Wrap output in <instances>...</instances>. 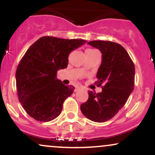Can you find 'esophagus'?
<instances>
[{
  "label": "esophagus",
  "mask_w": 155,
  "mask_h": 155,
  "mask_svg": "<svg viewBox=\"0 0 155 155\" xmlns=\"http://www.w3.org/2000/svg\"><path fill=\"white\" fill-rule=\"evenodd\" d=\"M80 90H81V88L79 87H77L75 88V90H74V91H75V92H78V91H79Z\"/></svg>",
  "instance_id": "obj_1"
}]
</instances>
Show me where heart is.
<instances>
[{
  "mask_svg": "<svg viewBox=\"0 0 155 155\" xmlns=\"http://www.w3.org/2000/svg\"><path fill=\"white\" fill-rule=\"evenodd\" d=\"M89 51H92V50H95V49H87Z\"/></svg>",
  "mask_w": 155,
  "mask_h": 155,
  "instance_id": "b5f03b06",
  "label": "heart"
}]
</instances>
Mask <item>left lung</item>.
I'll return each mask as SVG.
<instances>
[{
    "instance_id": "1",
    "label": "left lung",
    "mask_w": 155,
    "mask_h": 155,
    "mask_svg": "<svg viewBox=\"0 0 155 155\" xmlns=\"http://www.w3.org/2000/svg\"><path fill=\"white\" fill-rule=\"evenodd\" d=\"M102 53L97 73V82L102 92H89V98L80 106L89 120L104 122L111 120L126 104L134 89L135 65L128 53L120 44L108 41L88 42Z\"/></svg>"
}]
</instances>
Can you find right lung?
I'll use <instances>...</instances> for the list:
<instances>
[{"instance_id":"add662e5","label":"right lung","mask_w":155,"mask_h":155,"mask_svg":"<svg viewBox=\"0 0 155 155\" xmlns=\"http://www.w3.org/2000/svg\"><path fill=\"white\" fill-rule=\"evenodd\" d=\"M86 42L43 36L27 50L17 66L16 85L19 102L32 118L49 122L60 114L75 87L57 79V72L67 68L71 51Z\"/></svg>"}]
</instances>
